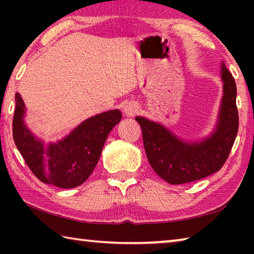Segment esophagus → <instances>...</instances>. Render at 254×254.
<instances>
[{"label":"esophagus","instance_id":"esophagus-1","mask_svg":"<svg viewBox=\"0 0 254 254\" xmlns=\"http://www.w3.org/2000/svg\"><path fill=\"white\" fill-rule=\"evenodd\" d=\"M122 111L124 114L127 115V117H130V115H133L135 113V107L132 106L131 104H124L122 106Z\"/></svg>","mask_w":254,"mask_h":254}]
</instances>
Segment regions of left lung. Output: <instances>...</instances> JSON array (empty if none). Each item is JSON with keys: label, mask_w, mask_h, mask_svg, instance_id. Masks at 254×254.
I'll return each instance as SVG.
<instances>
[{"label": "left lung", "mask_w": 254, "mask_h": 254, "mask_svg": "<svg viewBox=\"0 0 254 254\" xmlns=\"http://www.w3.org/2000/svg\"><path fill=\"white\" fill-rule=\"evenodd\" d=\"M27 107L15 93L13 140L30 170L42 183L60 188L80 186L97 165L105 141L122 119L111 110L84 120L57 141L46 143L25 123Z\"/></svg>", "instance_id": "1"}]
</instances>
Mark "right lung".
Instances as JSON below:
<instances>
[{"instance_id":"add662e5","label":"right lung","mask_w":254,"mask_h":254,"mask_svg":"<svg viewBox=\"0 0 254 254\" xmlns=\"http://www.w3.org/2000/svg\"><path fill=\"white\" fill-rule=\"evenodd\" d=\"M223 96L216 127L200 141H183L161 123L136 117L142 128L144 150L156 174L173 185L195 182L220 170L238 134L236 85L233 76L221 65Z\"/></svg>"}]
</instances>
